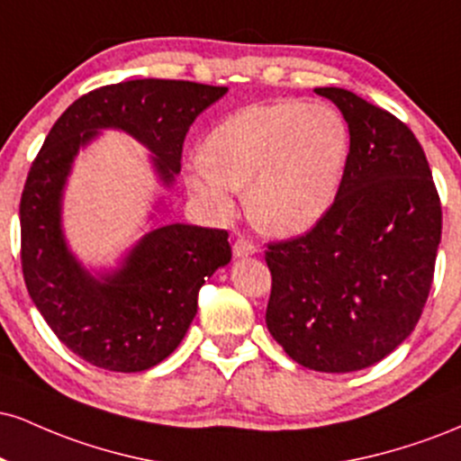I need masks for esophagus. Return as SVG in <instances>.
I'll return each instance as SVG.
<instances>
[{"mask_svg": "<svg viewBox=\"0 0 461 461\" xmlns=\"http://www.w3.org/2000/svg\"><path fill=\"white\" fill-rule=\"evenodd\" d=\"M256 251H258V247L253 245V242L249 240V238L240 236V238H236V240H234V256L236 258L253 256V253H256Z\"/></svg>", "mask_w": 461, "mask_h": 461, "instance_id": "esophagus-1", "label": "esophagus"}]
</instances>
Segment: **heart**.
<instances>
[{
    "instance_id": "obj_1",
    "label": "heart",
    "mask_w": 461,
    "mask_h": 461,
    "mask_svg": "<svg viewBox=\"0 0 461 461\" xmlns=\"http://www.w3.org/2000/svg\"><path fill=\"white\" fill-rule=\"evenodd\" d=\"M351 136L331 105L284 99L225 116L208 131L203 160L188 167V188L216 216L236 208L247 188V212L262 231L303 234L331 210L345 176Z\"/></svg>"
}]
</instances>
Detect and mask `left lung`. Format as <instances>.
Returning a JSON list of instances; mask_svg holds the SVG:
<instances>
[{"instance_id": "obj_1", "label": "left lung", "mask_w": 461, "mask_h": 461, "mask_svg": "<svg viewBox=\"0 0 461 461\" xmlns=\"http://www.w3.org/2000/svg\"><path fill=\"white\" fill-rule=\"evenodd\" d=\"M351 149L331 210L310 231L268 242L267 327L301 366L351 373L410 336L429 297L442 205L420 142L403 121L345 88Z\"/></svg>"}]
</instances>
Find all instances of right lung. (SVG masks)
<instances>
[{"instance_id": "obj_1", "label": "right lung", "mask_w": 461, "mask_h": 461, "mask_svg": "<svg viewBox=\"0 0 461 461\" xmlns=\"http://www.w3.org/2000/svg\"><path fill=\"white\" fill-rule=\"evenodd\" d=\"M225 86L184 79H130L76 99L32 162L19 203L21 268L28 293L62 345L97 368L139 373L176 351L197 314L199 288L231 260L227 230L164 225L102 282L68 253L60 197L77 149L116 128L153 151L164 184L182 168L190 125Z\"/></svg>"}]
</instances>
